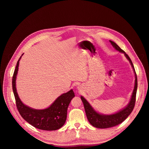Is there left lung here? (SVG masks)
I'll return each mask as SVG.
<instances>
[{
	"mask_svg": "<svg viewBox=\"0 0 149 149\" xmlns=\"http://www.w3.org/2000/svg\"><path fill=\"white\" fill-rule=\"evenodd\" d=\"M111 45L117 51L120 52L124 53L126 58L128 59L130 61L131 65L134 70L135 73V85L134 90L132 94V96L130 100V102L127 105L126 107H125L122 110L117 112L116 114H111V115H102L97 113L90 105V104L88 102V101L85 99L83 97H81V99L83 102L84 109L86 111V116L89 121L90 123L94 127L98 129H107L116 126L123 121H124L128 116L131 114L135 105L136 102V93L137 88V75L134 70V67L132 63V61L129 55H127L123 49H121L116 43L113 41L110 40Z\"/></svg>",
	"mask_w": 149,
	"mask_h": 149,
	"instance_id": "obj_1",
	"label": "left lung"
}]
</instances>
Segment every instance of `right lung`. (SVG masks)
<instances>
[{"instance_id": "1", "label": "right lung", "mask_w": 149, "mask_h": 149, "mask_svg": "<svg viewBox=\"0 0 149 149\" xmlns=\"http://www.w3.org/2000/svg\"><path fill=\"white\" fill-rule=\"evenodd\" d=\"M21 56L17 62L12 77V88L19 114L25 121L38 129L52 131L60 129L65 123L68 105L75 96L73 90L62 94L49 107L44 110H35L25 105L19 98L16 89V78Z\"/></svg>"}]
</instances>
